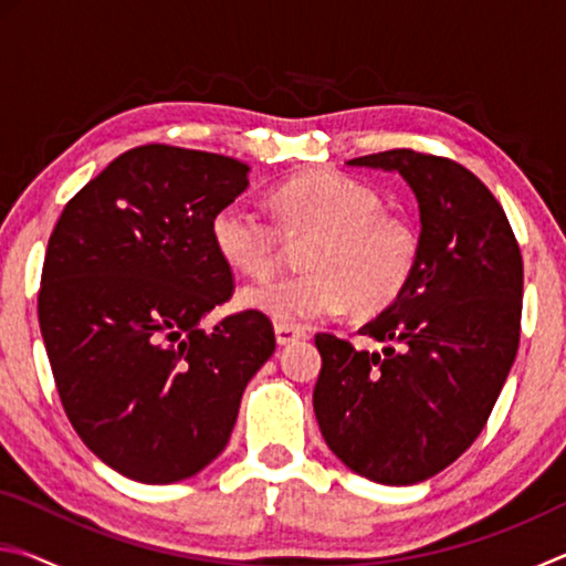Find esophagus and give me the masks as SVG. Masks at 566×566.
<instances>
[{
    "label": "esophagus",
    "mask_w": 566,
    "mask_h": 566,
    "mask_svg": "<svg viewBox=\"0 0 566 566\" xmlns=\"http://www.w3.org/2000/svg\"><path fill=\"white\" fill-rule=\"evenodd\" d=\"M274 334H276V342H280V344H290V342L306 337L304 327H296V324H284V322L274 324Z\"/></svg>",
    "instance_id": "1"
}]
</instances>
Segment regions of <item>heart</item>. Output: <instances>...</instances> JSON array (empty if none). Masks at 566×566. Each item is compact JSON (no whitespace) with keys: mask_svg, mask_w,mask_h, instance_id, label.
Instances as JSON below:
<instances>
[{"mask_svg":"<svg viewBox=\"0 0 566 566\" xmlns=\"http://www.w3.org/2000/svg\"><path fill=\"white\" fill-rule=\"evenodd\" d=\"M270 219L232 202L209 224L217 254L244 276H266L284 242H304L302 274L247 286L242 304L276 322H304L347 304L354 317H377L401 300L415 276L419 239L375 189L342 171L317 169L272 191Z\"/></svg>","mask_w":566,"mask_h":566,"instance_id":"heart-1","label":"heart"}]
</instances>
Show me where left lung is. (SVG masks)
<instances>
[{"label": "left lung", "instance_id": "obj_1", "mask_svg": "<svg viewBox=\"0 0 566 566\" xmlns=\"http://www.w3.org/2000/svg\"><path fill=\"white\" fill-rule=\"evenodd\" d=\"M349 165L407 179L419 260L401 300L359 329L385 349L314 337V415L352 472L417 484L462 457L492 415L520 349L522 252L502 205L459 161L389 149Z\"/></svg>", "mask_w": 566, "mask_h": 566}]
</instances>
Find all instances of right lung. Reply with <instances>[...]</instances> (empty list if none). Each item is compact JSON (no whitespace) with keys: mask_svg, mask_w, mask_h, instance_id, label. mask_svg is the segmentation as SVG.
Segmentation results:
<instances>
[{"mask_svg":"<svg viewBox=\"0 0 566 566\" xmlns=\"http://www.w3.org/2000/svg\"><path fill=\"white\" fill-rule=\"evenodd\" d=\"M244 161L145 145L66 202L36 296L56 391L104 464L171 484L222 454L276 339L266 314L202 319L234 292L212 217L247 189Z\"/></svg>","mask_w":566,"mask_h":566,"instance_id":"1","label":"right lung"}]
</instances>
